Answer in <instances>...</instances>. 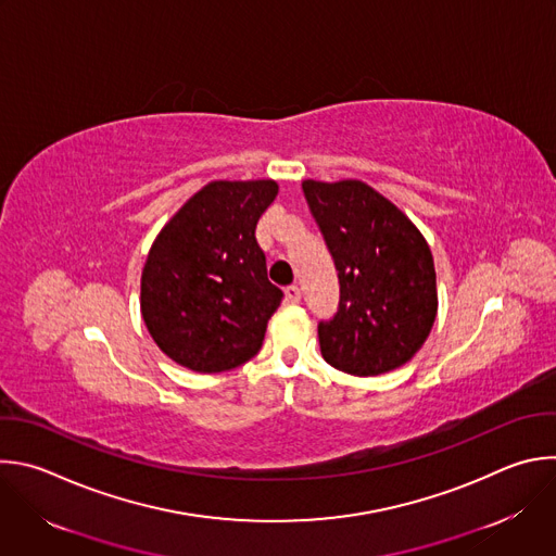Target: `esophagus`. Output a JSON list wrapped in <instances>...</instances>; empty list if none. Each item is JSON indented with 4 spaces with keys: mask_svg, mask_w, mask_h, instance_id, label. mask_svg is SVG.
<instances>
[{
    "mask_svg": "<svg viewBox=\"0 0 556 556\" xmlns=\"http://www.w3.org/2000/svg\"><path fill=\"white\" fill-rule=\"evenodd\" d=\"M286 301H288V303H299V301H301V290H299V286H288V288H286Z\"/></svg>",
    "mask_w": 556,
    "mask_h": 556,
    "instance_id": "1",
    "label": "esophagus"
}]
</instances>
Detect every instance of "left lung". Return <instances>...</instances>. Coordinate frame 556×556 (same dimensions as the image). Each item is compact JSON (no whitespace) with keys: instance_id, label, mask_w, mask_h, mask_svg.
Wrapping results in <instances>:
<instances>
[{"instance_id":"left-lung-1","label":"left lung","mask_w":556,"mask_h":556,"mask_svg":"<svg viewBox=\"0 0 556 556\" xmlns=\"http://www.w3.org/2000/svg\"><path fill=\"white\" fill-rule=\"evenodd\" d=\"M333 257L340 303L318 323L320 353L338 371L371 378L406 364L437 318L432 251L410 218L362 180H303Z\"/></svg>"}]
</instances>
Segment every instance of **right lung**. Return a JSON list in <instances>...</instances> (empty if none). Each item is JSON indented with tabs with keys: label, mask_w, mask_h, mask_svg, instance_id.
<instances>
[{
	"label": "right lung",
	"mask_w": 556,
	"mask_h": 556,
	"mask_svg": "<svg viewBox=\"0 0 556 556\" xmlns=\"http://www.w3.org/2000/svg\"><path fill=\"white\" fill-rule=\"evenodd\" d=\"M277 192L270 178L212 180L152 242L141 273V316L176 364L220 374L262 349L283 292L268 281L255 227Z\"/></svg>",
	"instance_id": "1"
}]
</instances>
